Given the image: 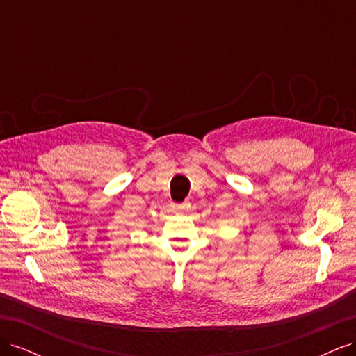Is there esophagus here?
<instances>
[{
    "mask_svg": "<svg viewBox=\"0 0 356 356\" xmlns=\"http://www.w3.org/2000/svg\"><path fill=\"white\" fill-rule=\"evenodd\" d=\"M174 209H175V211H179V212L188 211V209H190V203H188V202H184V203H178V204H174Z\"/></svg>",
    "mask_w": 356,
    "mask_h": 356,
    "instance_id": "34e87169",
    "label": "esophagus"
}]
</instances>
